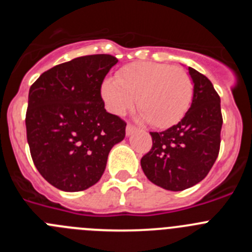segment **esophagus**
Returning a JSON list of instances; mask_svg holds the SVG:
<instances>
[{
	"label": "esophagus",
	"instance_id": "obj_1",
	"mask_svg": "<svg viewBox=\"0 0 252 252\" xmlns=\"http://www.w3.org/2000/svg\"><path fill=\"white\" fill-rule=\"evenodd\" d=\"M135 131H136V127H135V126H132V125H127V126H126V135H127V136L132 135Z\"/></svg>",
	"mask_w": 252,
	"mask_h": 252
}]
</instances>
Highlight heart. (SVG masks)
Here are the masks:
<instances>
[{"mask_svg":"<svg viewBox=\"0 0 252 252\" xmlns=\"http://www.w3.org/2000/svg\"><path fill=\"white\" fill-rule=\"evenodd\" d=\"M102 97L115 115H124L137 101L144 121L165 128L179 122L188 111L193 98V81L179 66L137 62L122 68L119 79H106Z\"/></svg>","mask_w":252,"mask_h":252,"instance_id":"obj_1","label":"heart"}]
</instances>
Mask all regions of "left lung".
Here are the masks:
<instances>
[{
  "mask_svg": "<svg viewBox=\"0 0 252 252\" xmlns=\"http://www.w3.org/2000/svg\"><path fill=\"white\" fill-rule=\"evenodd\" d=\"M193 99L177 125L150 132L153 146L141 158V168L151 183L179 192L203 180L220 153L221 99L206 75L188 68Z\"/></svg>",
  "mask_w": 252,
  "mask_h": 252,
  "instance_id": "obj_1",
  "label": "left lung"
}]
</instances>
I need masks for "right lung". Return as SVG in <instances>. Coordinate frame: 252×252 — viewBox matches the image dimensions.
<instances>
[{"mask_svg":"<svg viewBox=\"0 0 252 252\" xmlns=\"http://www.w3.org/2000/svg\"><path fill=\"white\" fill-rule=\"evenodd\" d=\"M117 58L79 57L53 66L29 91L26 136L31 158L46 182L64 192L94 186L126 122L104 108L101 87Z\"/></svg>","mask_w":252,"mask_h":252,"instance_id":"add662e5","label":"right lung"}]
</instances>
